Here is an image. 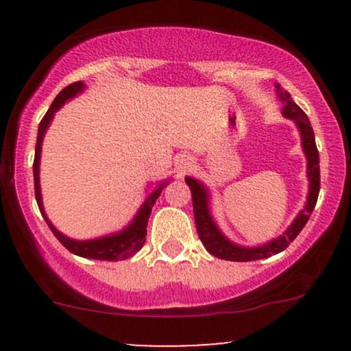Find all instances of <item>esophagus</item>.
I'll return each instance as SVG.
<instances>
[{"label":"esophagus","mask_w":351,"mask_h":351,"mask_svg":"<svg viewBox=\"0 0 351 351\" xmlns=\"http://www.w3.org/2000/svg\"><path fill=\"white\" fill-rule=\"evenodd\" d=\"M178 167H180V171L181 173H184V171H188L189 168L193 167V158H189V156H181L180 158V162H178Z\"/></svg>","instance_id":"34e87169"}]
</instances>
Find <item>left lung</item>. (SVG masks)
<instances>
[{
  "instance_id": "1",
  "label": "left lung",
  "mask_w": 351,
  "mask_h": 351,
  "mask_svg": "<svg viewBox=\"0 0 351 351\" xmlns=\"http://www.w3.org/2000/svg\"><path fill=\"white\" fill-rule=\"evenodd\" d=\"M277 94L279 99L285 104L282 108V114L287 119H292L299 128L302 136V148H304L305 156H307V176H308V196L305 208L297 215L295 219L284 234L276 237V239L269 241L263 245H256V247H244V245H237L228 239L219 228L216 226L215 219H213L211 213H209V193L208 189L199 183L198 180L186 176L184 181L191 189L193 196V213H195V223L196 231L203 243L204 247L209 254L215 257L224 261H236V263H247V261H257L271 257L274 254H279L287 247L289 244L299 236V232L307 224L310 215H312L313 208L317 204L318 191H320V158H318V150L315 145V135H313L312 125H310L308 117L305 112L297 106L291 99L289 92H282L279 84H277Z\"/></svg>"
}]
</instances>
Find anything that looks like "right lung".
Returning a JSON list of instances; mask_svg holds the SVG:
<instances>
[{
	"instance_id": "obj_1",
	"label": "right lung",
	"mask_w": 351,
	"mask_h": 351,
	"mask_svg": "<svg viewBox=\"0 0 351 351\" xmlns=\"http://www.w3.org/2000/svg\"><path fill=\"white\" fill-rule=\"evenodd\" d=\"M86 88L84 82H74L71 86H67L66 88L59 92L58 97L54 99V102L51 104L49 110L46 112V115L43 117L41 123H39V130H38V142H36V153H34V165H33V171H34V193H36V201H38V206L41 215L46 219L47 226L51 228L52 234L59 239V243L71 251L72 254L80 257H87V259H97V261H123L127 257L134 256L136 251L143 247L145 241H147V226H148V217H150L152 208L155 204V201L158 199V196L162 195L163 188L167 186L168 181H163L160 183L158 186H155V189L147 196L145 203L142 204V208L138 209L136 216L134 217L130 224L127 228L122 229L120 232H115V234L110 236H104V237H97V239H88V241H75L71 239V237L64 236L62 232H59L58 229L52 226V223L47 219L46 213H44L43 208V198H41V186H39V160H41V145H43V138L44 134H46L47 127H49L52 119H54V114L59 110L67 100L75 97V95L80 94V92Z\"/></svg>"
}]
</instances>
